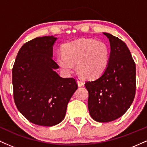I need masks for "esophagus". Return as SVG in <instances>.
<instances>
[{
  "mask_svg": "<svg viewBox=\"0 0 147 147\" xmlns=\"http://www.w3.org/2000/svg\"><path fill=\"white\" fill-rule=\"evenodd\" d=\"M77 83H78L79 87H82V86H83V85H84V82H82V80H79V79L77 80Z\"/></svg>",
  "mask_w": 147,
  "mask_h": 147,
  "instance_id": "esophagus-1",
  "label": "esophagus"
}]
</instances>
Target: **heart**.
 <instances>
[{"instance_id": "heart-1", "label": "heart", "mask_w": 147, "mask_h": 147, "mask_svg": "<svg viewBox=\"0 0 147 147\" xmlns=\"http://www.w3.org/2000/svg\"><path fill=\"white\" fill-rule=\"evenodd\" d=\"M110 49L105 42L93 39H80L66 44L57 57L58 65L66 74L78 72L83 78L96 79L108 68Z\"/></svg>"}]
</instances>
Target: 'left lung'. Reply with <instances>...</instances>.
I'll return each mask as SVG.
<instances>
[{
	"instance_id": "8db88e82",
	"label": "left lung",
	"mask_w": 147,
	"mask_h": 147,
	"mask_svg": "<svg viewBox=\"0 0 147 147\" xmlns=\"http://www.w3.org/2000/svg\"><path fill=\"white\" fill-rule=\"evenodd\" d=\"M110 44V62L99 78L87 81L88 109L93 119L109 122L121 117L136 95V67L131 52L123 41L107 32Z\"/></svg>"
}]
</instances>
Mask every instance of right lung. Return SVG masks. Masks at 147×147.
Listing matches in <instances>:
<instances>
[{"label":"right lung","mask_w":147,"mask_h":147,"mask_svg":"<svg viewBox=\"0 0 147 147\" xmlns=\"http://www.w3.org/2000/svg\"><path fill=\"white\" fill-rule=\"evenodd\" d=\"M53 36L37 37L19 51L12 68L14 100L19 111L30 122L53 126L65 118L67 104L78 85L73 78H62L53 60Z\"/></svg>","instance_id":"1"}]
</instances>
